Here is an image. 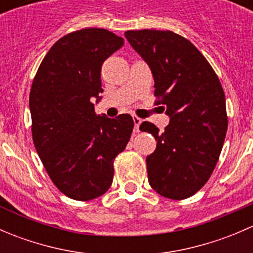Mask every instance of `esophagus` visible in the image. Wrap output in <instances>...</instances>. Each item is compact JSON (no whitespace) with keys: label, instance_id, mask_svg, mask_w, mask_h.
Masks as SVG:
<instances>
[{"label":"esophagus","instance_id":"esophagus-1","mask_svg":"<svg viewBox=\"0 0 253 253\" xmlns=\"http://www.w3.org/2000/svg\"><path fill=\"white\" fill-rule=\"evenodd\" d=\"M133 122H134V132H139V125L142 124V119L139 117L133 116Z\"/></svg>","mask_w":253,"mask_h":253}]
</instances>
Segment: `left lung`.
<instances>
[{"instance_id": "left-lung-1", "label": "left lung", "mask_w": 253, "mask_h": 253, "mask_svg": "<svg viewBox=\"0 0 253 253\" xmlns=\"http://www.w3.org/2000/svg\"><path fill=\"white\" fill-rule=\"evenodd\" d=\"M125 37L154 77L155 105L170 116L164 132L144 121L157 149L147 157L148 181L160 196L191 197L211 177L228 129L225 94L205 56L170 30H127Z\"/></svg>"}]
</instances>
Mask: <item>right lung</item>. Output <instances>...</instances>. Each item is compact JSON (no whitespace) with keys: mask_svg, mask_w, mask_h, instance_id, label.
Returning a JSON list of instances; mask_svg holds the SVG:
<instances>
[{"mask_svg":"<svg viewBox=\"0 0 253 253\" xmlns=\"http://www.w3.org/2000/svg\"><path fill=\"white\" fill-rule=\"evenodd\" d=\"M124 39L101 28L61 38L48 50L29 95L35 149L56 187L76 201L104 195L114 178V160L133 129V119L96 115L101 66Z\"/></svg>","mask_w":253,"mask_h":253,"instance_id":"add662e5","label":"right lung"}]
</instances>
